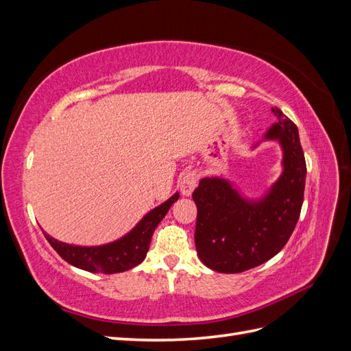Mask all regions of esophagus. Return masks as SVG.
<instances>
[{"mask_svg": "<svg viewBox=\"0 0 351 351\" xmlns=\"http://www.w3.org/2000/svg\"><path fill=\"white\" fill-rule=\"evenodd\" d=\"M180 190H182L183 196H190L197 186V176L195 173H187L180 178Z\"/></svg>", "mask_w": 351, "mask_h": 351, "instance_id": "34e87169", "label": "esophagus"}]
</instances>
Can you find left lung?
<instances>
[{"label": "left lung", "instance_id": "left-lung-1", "mask_svg": "<svg viewBox=\"0 0 351 351\" xmlns=\"http://www.w3.org/2000/svg\"><path fill=\"white\" fill-rule=\"evenodd\" d=\"M277 123L265 141L282 149V173L259 199L243 197L227 178L205 177L192 197L197 206L195 243L202 263L222 274H237L274 258L289 241L303 205L306 161L297 125L272 108Z\"/></svg>", "mask_w": 351, "mask_h": 351}]
</instances>
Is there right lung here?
Instances as JSON below:
<instances>
[{
	"label": "right lung",
	"mask_w": 351,
	"mask_h": 351,
	"mask_svg": "<svg viewBox=\"0 0 351 351\" xmlns=\"http://www.w3.org/2000/svg\"><path fill=\"white\" fill-rule=\"evenodd\" d=\"M178 192L174 193L164 204L152 210L137 222V226L119 240L102 244V246H74L51 237L44 231L48 243L60 256L70 265L88 272L117 274L129 271L142 263L149 250L151 239L159 222L167 215L171 205L178 199Z\"/></svg>",
	"instance_id": "add662e5"
}]
</instances>
